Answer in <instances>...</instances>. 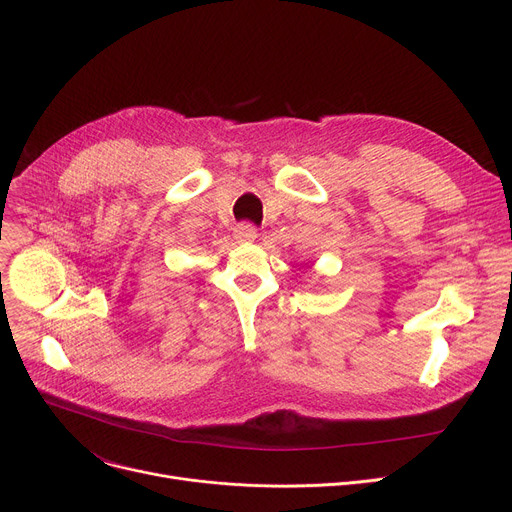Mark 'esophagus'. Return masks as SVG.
Returning <instances> with one entry per match:
<instances>
[{"label":"esophagus","instance_id":"1","mask_svg":"<svg viewBox=\"0 0 512 512\" xmlns=\"http://www.w3.org/2000/svg\"><path fill=\"white\" fill-rule=\"evenodd\" d=\"M235 239L239 243H251V241L257 239V229L253 225H249V223H243V225H239L235 229Z\"/></svg>","mask_w":512,"mask_h":512}]
</instances>
